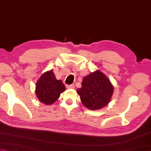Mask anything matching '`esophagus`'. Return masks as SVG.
Returning a JSON list of instances; mask_svg holds the SVG:
<instances>
[{
	"mask_svg": "<svg viewBox=\"0 0 151 151\" xmlns=\"http://www.w3.org/2000/svg\"><path fill=\"white\" fill-rule=\"evenodd\" d=\"M66 88L67 89H73L75 88V85L74 84H71V85H67Z\"/></svg>",
	"mask_w": 151,
	"mask_h": 151,
	"instance_id": "esophagus-1",
	"label": "esophagus"
}]
</instances>
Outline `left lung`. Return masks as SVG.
Masks as SVG:
<instances>
[{
	"mask_svg": "<svg viewBox=\"0 0 151 151\" xmlns=\"http://www.w3.org/2000/svg\"><path fill=\"white\" fill-rule=\"evenodd\" d=\"M114 90L109 78L100 70H97L83 78L82 87L76 91L84 106L89 110H97L108 104Z\"/></svg>",
	"mask_w": 151,
	"mask_h": 151,
	"instance_id": "left-lung-1",
	"label": "left lung"
}]
</instances>
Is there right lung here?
<instances>
[{
  "mask_svg": "<svg viewBox=\"0 0 151 151\" xmlns=\"http://www.w3.org/2000/svg\"><path fill=\"white\" fill-rule=\"evenodd\" d=\"M65 90L61 80H57L52 70L43 73L36 84L35 93L41 102L50 105L56 102L60 94Z\"/></svg>",
  "mask_w": 151,
  "mask_h": 151,
  "instance_id": "1",
  "label": "right lung"
}]
</instances>
